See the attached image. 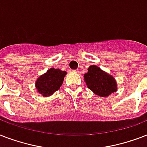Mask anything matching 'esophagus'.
Instances as JSON below:
<instances>
[{
  "mask_svg": "<svg viewBox=\"0 0 147 147\" xmlns=\"http://www.w3.org/2000/svg\"><path fill=\"white\" fill-rule=\"evenodd\" d=\"M71 71H72V72H78V69H76V70H71Z\"/></svg>",
  "mask_w": 147,
  "mask_h": 147,
  "instance_id": "esophagus-1",
  "label": "esophagus"
}]
</instances>
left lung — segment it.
Returning <instances> with one entry per match:
<instances>
[{"mask_svg": "<svg viewBox=\"0 0 147 147\" xmlns=\"http://www.w3.org/2000/svg\"><path fill=\"white\" fill-rule=\"evenodd\" d=\"M85 73V82L89 89L100 97H107L117 91L116 81L111 76L92 65Z\"/></svg>", "mask_w": 147, "mask_h": 147, "instance_id": "left-lung-1", "label": "left lung"}]
</instances>
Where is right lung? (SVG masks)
Segmentation results:
<instances>
[{
  "mask_svg": "<svg viewBox=\"0 0 147 147\" xmlns=\"http://www.w3.org/2000/svg\"><path fill=\"white\" fill-rule=\"evenodd\" d=\"M65 75V71L52 68L38 78L36 82V88L44 97L49 96L59 89Z\"/></svg>",
  "mask_w": 147,
  "mask_h": 147,
  "instance_id": "1",
  "label": "right lung"
}]
</instances>
